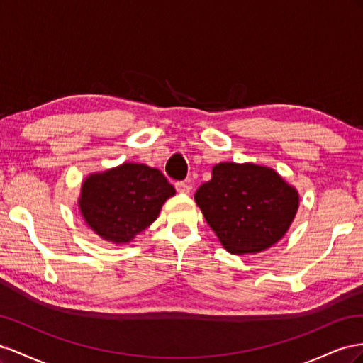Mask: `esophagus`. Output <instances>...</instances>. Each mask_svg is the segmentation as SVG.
Instances as JSON below:
<instances>
[{
	"label": "esophagus",
	"instance_id": "obj_1",
	"mask_svg": "<svg viewBox=\"0 0 363 363\" xmlns=\"http://www.w3.org/2000/svg\"><path fill=\"white\" fill-rule=\"evenodd\" d=\"M174 187H176V190H178L179 193H190L191 191V182L190 181H178L174 184Z\"/></svg>",
	"mask_w": 363,
	"mask_h": 363
}]
</instances>
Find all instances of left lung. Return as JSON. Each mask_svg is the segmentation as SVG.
<instances>
[{
	"mask_svg": "<svg viewBox=\"0 0 363 363\" xmlns=\"http://www.w3.org/2000/svg\"><path fill=\"white\" fill-rule=\"evenodd\" d=\"M194 201L226 251L257 254L287 233L299 198L272 169L220 162L194 193Z\"/></svg>",
	"mask_w": 363,
	"mask_h": 363,
	"instance_id": "1",
	"label": "left lung"
}]
</instances>
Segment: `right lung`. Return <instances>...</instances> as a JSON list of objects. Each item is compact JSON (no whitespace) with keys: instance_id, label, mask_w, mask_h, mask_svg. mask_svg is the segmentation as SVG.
<instances>
[{"instance_id":"add662e5","label":"right lung","mask_w":363,"mask_h":363,"mask_svg":"<svg viewBox=\"0 0 363 363\" xmlns=\"http://www.w3.org/2000/svg\"><path fill=\"white\" fill-rule=\"evenodd\" d=\"M173 194V185L160 170L126 162L91 174L82 185L79 205L101 239L128 243L157 219L162 203Z\"/></svg>"}]
</instances>
